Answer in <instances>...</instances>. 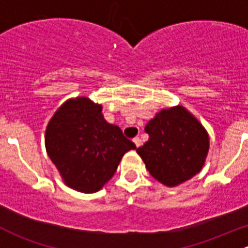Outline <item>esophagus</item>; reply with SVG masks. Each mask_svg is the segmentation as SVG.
Instances as JSON below:
<instances>
[{
  "instance_id": "esophagus-1",
  "label": "esophagus",
  "mask_w": 248,
  "mask_h": 248,
  "mask_svg": "<svg viewBox=\"0 0 248 248\" xmlns=\"http://www.w3.org/2000/svg\"><path fill=\"white\" fill-rule=\"evenodd\" d=\"M133 142H134V144H136L137 147H139L140 145H141V139H140L139 137H136V138L133 139Z\"/></svg>"
}]
</instances>
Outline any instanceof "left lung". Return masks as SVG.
<instances>
[{"instance_id": "obj_1", "label": "left lung", "mask_w": 248, "mask_h": 248, "mask_svg": "<svg viewBox=\"0 0 248 248\" xmlns=\"http://www.w3.org/2000/svg\"><path fill=\"white\" fill-rule=\"evenodd\" d=\"M145 132L149 140L137 152L157 181L175 187L202 170L209 151V136L184 107L162 109L147 122Z\"/></svg>"}]
</instances>
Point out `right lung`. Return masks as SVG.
<instances>
[{"mask_svg":"<svg viewBox=\"0 0 248 248\" xmlns=\"http://www.w3.org/2000/svg\"><path fill=\"white\" fill-rule=\"evenodd\" d=\"M47 156L64 184L82 193L98 192L136 144L104 120L102 106L87 97L64 102L46 131Z\"/></svg>","mask_w":248,"mask_h":248,"instance_id":"add662e5","label":"right lung"}]
</instances>
